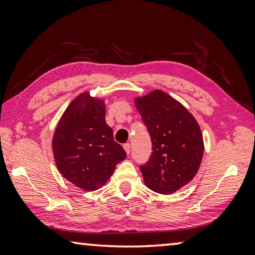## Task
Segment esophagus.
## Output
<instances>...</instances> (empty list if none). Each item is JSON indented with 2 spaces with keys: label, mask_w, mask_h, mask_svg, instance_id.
<instances>
[{
  "label": "esophagus",
  "mask_w": 255,
  "mask_h": 255,
  "mask_svg": "<svg viewBox=\"0 0 255 255\" xmlns=\"http://www.w3.org/2000/svg\"><path fill=\"white\" fill-rule=\"evenodd\" d=\"M124 148H125V150H126V153L127 154H129V153H130V144H129V143H127V144H125L124 145Z\"/></svg>",
  "instance_id": "1"
}]
</instances>
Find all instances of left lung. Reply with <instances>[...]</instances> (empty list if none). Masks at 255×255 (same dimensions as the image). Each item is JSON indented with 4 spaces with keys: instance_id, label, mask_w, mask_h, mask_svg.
<instances>
[{
    "instance_id": "1",
    "label": "left lung",
    "mask_w": 255,
    "mask_h": 255,
    "mask_svg": "<svg viewBox=\"0 0 255 255\" xmlns=\"http://www.w3.org/2000/svg\"><path fill=\"white\" fill-rule=\"evenodd\" d=\"M152 140V154L140 165L144 182L153 191L171 195L189 183L202 161L204 140L195 117L169 94L155 90L135 99Z\"/></svg>"
}]
</instances>
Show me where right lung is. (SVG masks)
Returning <instances> with one entry per match:
<instances>
[{
	"label": "right lung",
	"instance_id": "obj_1",
	"mask_svg": "<svg viewBox=\"0 0 255 255\" xmlns=\"http://www.w3.org/2000/svg\"><path fill=\"white\" fill-rule=\"evenodd\" d=\"M105 117L103 100L84 92L67 107L53 137L57 169L64 178L86 191L102 187L116 165L127 156L122 145L115 141Z\"/></svg>",
	"mask_w": 255,
	"mask_h": 255
}]
</instances>
